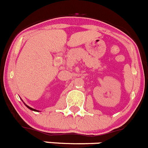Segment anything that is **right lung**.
<instances>
[{
	"label": "right lung",
	"instance_id": "obj_1",
	"mask_svg": "<svg viewBox=\"0 0 148 148\" xmlns=\"http://www.w3.org/2000/svg\"><path fill=\"white\" fill-rule=\"evenodd\" d=\"M22 101H23V100H22ZM23 103H24V102H23ZM24 104H25V105H26V107H28V109H29V110H32V111H36V112H38V110H35V109H33V108H31V107H29V106H28V105H27V104H25V103H24Z\"/></svg>",
	"mask_w": 148,
	"mask_h": 148
}]
</instances>
